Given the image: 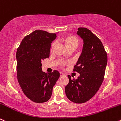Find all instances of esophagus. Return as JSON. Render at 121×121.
I'll return each mask as SVG.
<instances>
[{
	"instance_id": "obj_1",
	"label": "esophagus",
	"mask_w": 121,
	"mask_h": 121,
	"mask_svg": "<svg viewBox=\"0 0 121 121\" xmlns=\"http://www.w3.org/2000/svg\"><path fill=\"white\" fill-rule=\"evenodd\" d=\"M65 76V75L63 73H62V72H60V77H62V76Z\"/></svg>"
}]
</instances>
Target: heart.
Listing matches in <instances>:
<instances>
[{
    "label": "heart",
    "mask_w": 121,
    "mask_h": 121,
    "mask_svg": "<svg viewBox=\"0 0 121 121\" xmlns=\"http://www.w3.org/2000/svg\"><path fill=\"white\" fill-rule=\"evenodd\" d=\"M63 41L66 44L67 48L69 49H70V48H75L76 49L78 48V46H79V40L78 38L73 35H68L64 37L63 38ZM55 46V43L54 42V43H52V46L50 48L51 52L53 51ZM59 64H60V66L62 67H64L66 65L67 62H65V61H60L59 62Z\"/></svg>",
    "instance_id": "obj_1"
}]
</instances>
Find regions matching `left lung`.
I'll use <instances>...</instances> for the list:
<instances>
[{
  "mask_svg": "<svg viewBox=\"0 0 121 121\" xmlns=\"http://www.w3.org/2000/svg\"><path fill=\"white\" fill-rule=\"evenodd\" d=\"M77 34L83 39V49L73 71L80 73L66 86L67 97L71 101L86 103L96 95L104 80L107 65V54L101 41L90 30L79 28Z\"/></svg>",
  "mask_w": 121,
  "mask_h": 121,
  "instance_id": "obj_1",
  "label": "left lung"
}]
</instances>
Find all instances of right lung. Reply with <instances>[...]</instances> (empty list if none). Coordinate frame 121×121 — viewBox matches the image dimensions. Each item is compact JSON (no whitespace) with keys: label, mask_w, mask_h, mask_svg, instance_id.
<instances>
[{"label":"right lung","mask_w":121,"mask_h":121,"mask_svg":"<svg viewBox=\"0 0 121 121\" xmlns=\"http://www.w3.org/2000/svg\"><path fill=\"white\" fill-rule=\"evenodd\" d=\"M56 33L37 30L25 36L16 52L17 77L24 95L32 101L42 103L50 99L60 74L42 71L41 61L49 58L51 43Z\"/></svg>","instance_id":"right-lung-1"}]
</instances>
